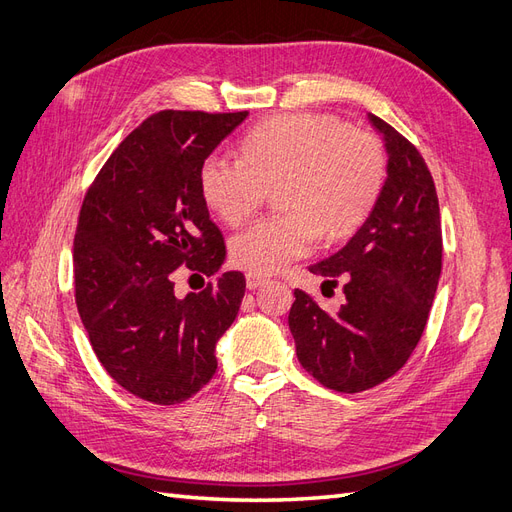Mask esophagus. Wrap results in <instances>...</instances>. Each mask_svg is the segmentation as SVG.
I'll list each match as a JSON object with an SVG mask.
<instances>
[{
  "label": "esophagus",
  "instance_id": "1",
  "mask_svg": "<svg viewBox=\"0 0 512 512\" xmlns=\"http://www.w3.org/2000/svg\"><path fill=\"white\" fill-rule=\"evenodd\" d=\"M245 284H247V288H250V290H256L260 286L269 284V277L262 275V273H256V271H250V273L245 275Z\"/></svg>",
  "mask_w": 512,
  "mask_h": 512
}]
</instances>
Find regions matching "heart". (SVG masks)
<instances>
[{
  "instance_id": "1",
  "label": "heart",
  "mask_w": 512,
  "mask_h": 512,
  "mask_svg": "<svg viewBox=\"0 0 512 512\" xmlns=\"http://www.w3.org/2000/svg\"><path fill=\"white\" fill-rule=\"evenodd\" d=\"M386 179L376 136L346 130L337 119L297 113L260 123L239 145V160L211 153L198 170L205 205L239 226L277 190L282 215L262 218L230 241L239 267L275 273L307 256L320 237L337 241L374 211Z\"/></svg>"
}]
</instances>
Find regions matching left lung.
<instances>
[{
    "mask_svg": "<svg viewBox=\"0 0 512 512\" xmlns=\"http://www.w3.org/2000/svg\"><path fill=\"white\" fill-rule=\"evenodd\" d=\"M367 119L389 156L382 194L342 250L309 267L324 284L344 282V303L329 314L294 290L288 314L299 363L339 393L367 391L406 365L442 271L440 205L429 168L389 123L371 113Z\"/></svg>",
    "mask_w": 512,
    "mask_h": 512,
    "instance_id": "obj_1",
    "label": "left lung"
}]
</instances>
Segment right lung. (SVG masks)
I'll return each instance as SVG.
<instances>
[{"label":"right lung","mask_w":512,"mask_h":512,"mask_svg":"<svg viewBox=\"0 0 512 512\" xmlns=\"http://www.w3.org/2000/svg\"><path fill=\"white\" fill-rule=\"evenodd\" d=\"M245 117L247 111L147 117L83 200L74 235L76 307L108 376L151 404H181L213 378L215 346L245 294L239 271L183 299L173 282L181 265L207 277L224 265V237L209 220L198 170Z\"/></svg>","instance_id":"1"}]
</instances>
